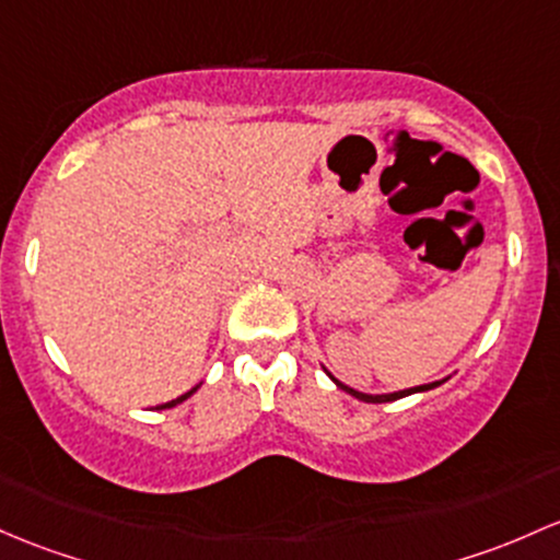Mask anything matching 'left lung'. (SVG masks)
Instances as JSON below:
<instances>
[{"label": "left lung", "mask_w": 560, "mask_h": 560, "mask_svg": "<svg viewBox=\"0 0 560 560\" xmlns=\"http://www.w3.org/2000/svg\"><path fill=\"white\" fill-rule=\"evenodd\" d=\"M329 374V372H327ZM331 377V374H329ZM335 380V377H331ZM450 380V377H446ZM446 380H435V383H428V385H415V388H407V390H396V393H377V396H372V393H361V390H353L348 388V385H342L340 380H335L337 388H342L346 393H350V396H355L359 401H366V404H388V401H396V398H404V396H411V393H425L430 388H439L441 383H446Z\"/></svg>", "instance_id": "1"}]
</instances>
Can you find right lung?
<instances>
[{
  "mask_svg": "<svg viewBox=\"0 0 560 560\" xmlns=\"http://www.w3.org/2000/svg\"><path fill=\"white\" fill-rule=\"evenodd\" d=\"M196 388H199V385H196ZM196 388H190L188 393H183V396H177V398H175V401H167V404H162V407H159V409H170V407H177V404H183V401H186V398H188V396H194V393H196Z\"/></svg>",
  "mask_w": 560,
  "mask_h": 560,
  "instance_id": "add662e5",
  "label": "right lung"
}]
</instances>
